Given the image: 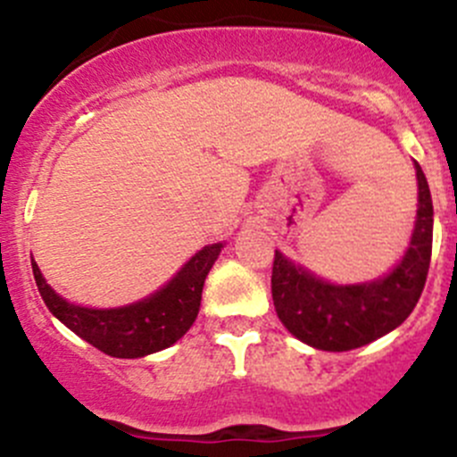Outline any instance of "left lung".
<instances>
[{
    "instance_id": "obj_1",
    "label": "left lung",
    "mask_w": 457,
    "mask_h": 457,
    "mask_svg": "<svg viewBox=\"0 0 457 457\" xmlns=\"http://www.w3.org/2000/svg\"><path fill=\"white\" fill-rule=\"evenodd\" d=\"M420 205L413 238L388 277L361 286H332L274 252L272 301L283 326L319 351H353L400 326L420 301L431 263L433 203L415 162Z\"/></svg>"
}]
</instances>
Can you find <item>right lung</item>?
Wrapping results in <instances>:
<instances>
[{
    "label": "right lung",
    "instance_id": "1",
    "mask_svg": "<svg viewBox=\"0 0 457 457\" xmlns=\"http://www.w3.org/2000/svg\"><path fill=\"white\" fill-rule=\"evenodd\" d=\"M220 247L223 243H214L196 252V256H192L185 268L149 299L111 310H93L69 303L44 281L33 259L30 265L44 303L66 328L106 355L136 360L171 346L192 328L201 308L203 283Z\"/></svg>",
    "mask_w": 457,
    "mask_h": 457
}]
</instances>
